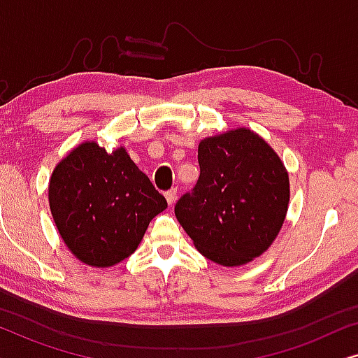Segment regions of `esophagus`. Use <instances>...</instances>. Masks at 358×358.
<instances>
[{
    "mask_svg": "<svg viewBox=\"0 0 358 358\" xmlns=\"http://www.w3.org/2000/svg\"><path fill=\"white\" fill-rule=\"evenodd\" d=\"M164 195H166V200H168V203L173 205V203L176 202V197H178V187L169 189L168 192H166Z\"/></svg>",
    "mask_w": 358,
    "mask_h": 358,
    "instance_id": "1",
    "label": "esophagus"
}]
</instances>
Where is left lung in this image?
<instances>
[{
  "label": "left lung",
  "mask_w": 358,
  "mask_h": 358,
  "mask_svg": "<svg viewBox=\"0 0 358 358\" xmlns=\"http://www.w3.org/2000/svg\"><path fill=\"white\" fill-rule=\"evenodd\" d=\"M200 176L176 203V218L210 261L234 267L266 252L290 202L285 166L249 129L208 136L199 145Z\"/></svg>",
  "instance_id": "1"
}]
</instances>
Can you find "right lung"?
I'll list each match as a JSON object with an SVG mask.
<instances>
[{
    "label": "right lung",
    "instance_id": "right-lung-1",
    "mask_svg": "<svg viewBox=\"0 0 358 358\" xmlns=\"http://www.w3.org/2000/svg\"><path fill=\"white\" fill-rule=\"evenodd\" d=\"M53 222L66 248L92 267L135 252L151 220L168 202L124 146L107 153L96 141L71 150L48 185Z\"/></svg>",
    "mask_w": 358,
    "mask_h": 358
}]
</instances>
